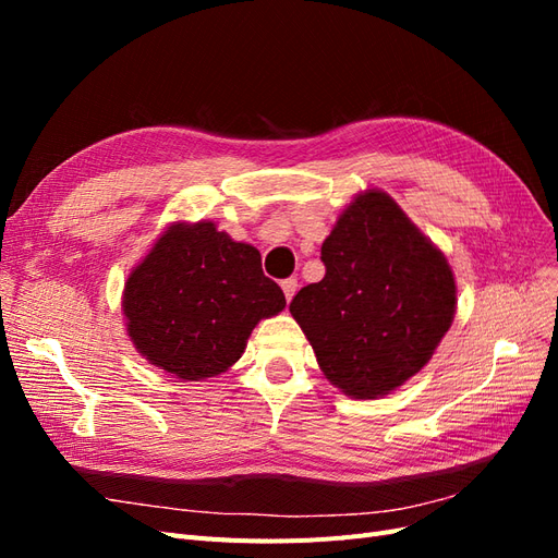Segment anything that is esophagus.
Masks as SVG:
<instances>
[{
  "mask_svg": "<svg viewBox=\"0 0 558 558\" xmlns=\"http://www.w3.org/2000/svg\"><path fill=\"white\" fill-rule=\"evenodd\" d=\"M281 289H283V295H286V300H293V295H295V291H298V279H283L281 281Z\"/></svg>",
  "mask_w": 558,
  "mask_h": 558,
  "instance_id": "34e87169",
  "label": "esophagus"
}]
</instances>
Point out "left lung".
Returning a JSON list of instances; mask_svg holds the SVG:
<instances>
[{"label":"left lung","instance_id":"1","mask_svg":"<svg viewBox=\"0 0 558 558\" xmlns=\"http://www.w3.org/2000/svg\"><path fill=\"white\" fill-rule=\"evenodd\" d=\"M320 260L326 277L289 307L320 373L359 400L396 391L451 328L456 281L445 253L391 195L369 189L337 216Z\"/></svg>","mask_w":558,"mask_h":558}]
</instances>
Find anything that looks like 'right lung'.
Segmentation results:
<instances>
[{
  "instance_id": "add662e5",
  "label": "right lung",
  "mask_w": 558,
  "mask_h": 558,
  "mask_svg": "<svg viewBox=\"0 0 558 558\" xmlns=\"http://www.w3.org/2000/svg\"><path fill=\"white\" fill-rule=\"evenodd\" d=\"M286 307L256 246L211 221L172 223L123 289L128 335L142 356L183 381L226 373L260 318Z\"/></svg>"
}]
</instances>
